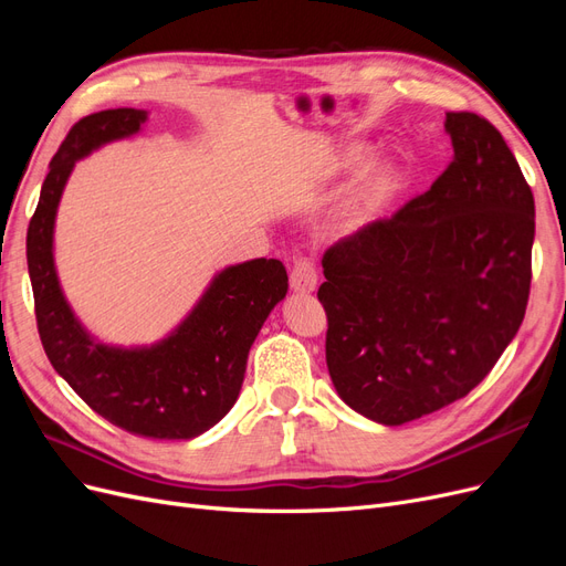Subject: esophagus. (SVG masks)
<instances>
[{
    "instance_id": "obj_1",
    "label": "esophagus",
    "mask_w": 566,
    "mask_h": 566,
    "mask_svg": "<svg viewBox=\"0 0 566 566\" xmlns=\"http://www.w3.org/2000/svg\"><path fill=\"white\" fill-rule=\"evenodd\" d=\"M318 283V271L316 264L306 256H300L293 264V271H290V285H293L295 293H314Z\"/></svg>"
}]
</instances>
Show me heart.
<instances>
[{
  "label": "heart",
  "instance_id": "1",
  "mask_svg": "<svg viewBox=\"0 0 566 566\" xmlns=\"http://www.w3.org/2000/svg\"><path fill=\"white\" fill-rule=\"evenodd\" d=\"M366 153H368V148L361 146V144L349 146V148H345V150L339 153L335 167L337 169H345V172H347V169H354V167H358V165L366 160ZM394 184H397V169H394L389 163L375 165L370 172H368L366 181H364L361 202H373V200H380V198L389 196Z\"/></svg>",
  "mask_w": 566,
  "mask_h": 566
}]
</instances>
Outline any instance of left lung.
Returning <instances> with one entry per match:
<instances>
[{
    "label": "left lung",
    "mask_w": 566,
    "mask_h": 566,
    "mask_svg": "<svg viewBox=\"0 0 566 566\" xmlns=\"http://www.w3.org/2000/svg\"><path fill=\"white\" fill-rule=\"evenodd\" d=\"M430 191L323 254L325 361L356 413L403 424L470 394L524 321L534 193L501 132L447 113Z\"/></svg>",
    "instance_id": "8db88e82"
}]
</instances>
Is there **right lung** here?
<instances>
[{"label": "right lung", "instance_id": "add662e5", "mask_svg": "<svg viewBox=\"0 0 566 566\" xmlns=\"http://www.w3.org/2000/svg\"><path fill=\"white\" fill-rule=\"evenodd\" d=\"M146 119V111L113 108L82 117L67 132L28 227V273L42 347L80 399L136 437L193 439L233 408L252 342L287 293V273L264 256L227 266L177 328L150 347H115L87 333L59 283L56 210L75 163L139 134Z\"/></svg>", "mask_w": 566, "mask_h": 566}]
</instances>
